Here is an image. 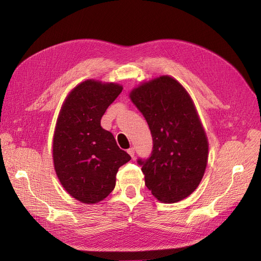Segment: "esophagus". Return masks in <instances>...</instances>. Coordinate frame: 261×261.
Instances as JSON below:
<instances>
[{
    "instance_id": "esophagus-1",
    "label": "esophagus",
    "mask_w": 261,
    "mask_h": 261,
    "mask_svg": "<svg viewBox=\"0 0 261 261\" xmlns=\"http://www.w3.org/2000/svg\"><path fill=\"white\" fill-rule=\"evenodd\" d=\"M127 152L129 153V155L133 158V159H134V158H135V149H134L133 147L127 150Z\"/></svg>"
}]
</instances>
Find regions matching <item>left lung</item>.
Masks as SVG:
<instances>
[{"label": "left lung", "mask_w": 261, "mask_h": 261, "mask_svg": "<svg viewBox=\"0 0 261 261\" xmlns=\"http://www.w3.org/2000/svg\"><path fill=\"white\" fill-rule=\"evenodd\" d=\"M130 99L152 135L151 154L137 160L146 186L162 202L186 198L208 161L207 136L191 97L174 78L161 76L134 89Z\"/></svg>", "instance_id": "obj_1"}]
</instances>
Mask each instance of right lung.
Wrapping results in <instances>:
<instances>
[{"instance_id":"add662e5","label":"right lung","mask_w":261,"mask_h":261,"mask_svg":"<svg viewBox=\"0 0 261 261\" xmlns=\"http://www.w3.org/2000/svg\"><path fill=\"white\" fill-rule=\"evenodd\" d=\"M117 84L86 81L70 91L60 112L53 139L57 175L66 192L84 203L105 199L115 187L118 168L130 160L101 117L122 92Z\"/></svg>"}]
</instances>
